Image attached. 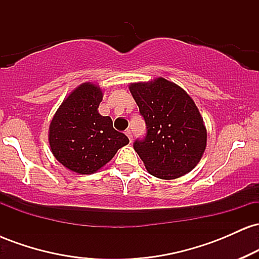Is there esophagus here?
<instances>
[{"mask_svg": "<svg viewBox=\"0 0 259 259\" xmlns=\"http://www.w3.org/2000/svg\"><path fill=\"white\" fill-rule=\"evenodd\" d=\"M125 134H126V136H127V138H129L130 142H132V141H133V133H132V130H126Z\"/></svg>", "mask_w": 259, "mask_h": 259, "instance_id": "esophagus-1", "label": "esophagus"}]
</instances>
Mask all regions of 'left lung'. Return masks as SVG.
I'll list each match as a JSON object with an SVG mask.
<instances>
[{"instance_id":"1","label":"left lung","mask_w":259,"mask_h":259,"mask_svg":"<svg viewBox=\"0 0 259 259\" xmlns=\"http://www.w3.org/2000/svg\"><path fill=\"white\" fill-rule=\"evenodd\" d=\"M146 136L134 142V150L147 171L159 179H177L200 162L206 150L207 130L194 100L180 86L158 78L129 86Z\"/></svg>"}]
</instances>
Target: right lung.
<instances>
[{
  "instance_id": "add662e5",
  "label": "right lung",
  "mask_w": 259,
  "mask_h": 259,
  "mask_svg": "<svg viewBox=\"0 0 259 259\" xmlns=\"http://www.w3.org/2000/svg\"><path fill=\"white\" fill-rule=\"evenodd\" d=\"M102 97L99 86L84 82L62 102L50 124L53 156L74 173H95L129 144L125 134L113 127L111 118L97 111Z\"/></svg>"
}]
</instances>
